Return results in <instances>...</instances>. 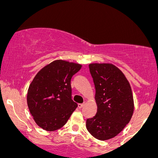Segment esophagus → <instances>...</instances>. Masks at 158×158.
<instances>
[{
  "instance_id": "1",
  "label": "esophagus",
  "mask_w": 158,
  "mask_h": 158,
  "mask_svg": "<svg viewBox=\"0 0 158 158\" xmlns=\"http://www.w3.org/2000/svg\"><path fill=\"white\" fill-rule=\"evenodd\" d=\"M83 106H84V104H82V103H79V104H78V107H79V108H81Z\"/></svg>"
}]
</instances>
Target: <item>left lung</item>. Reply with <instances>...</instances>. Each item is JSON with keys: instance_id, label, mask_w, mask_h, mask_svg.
<instances>
[{"instance_id": "obj_1", "label": "left lung", "mask_w": 158, "mask_h": 158, "mask_svg": "<svg viewBox=\"0 0 158 158\" xmlns=\"http://www.w3.org/2000/svg\"><path fill=\"white\" fill-rule=\"evenodd\" d=\"M95 85L97 112L86 121L90 134L99 140L113 138L131 120L134 99L129 82L118 68L112 64H89Z\"/></svg>"}]
</instances>
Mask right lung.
I'll use <instances>...</instances> for the list:
<instances>
[{
  "label": "right lung",
  "instance_id": "right-lung-1",
  "mask_svg": "<svg viewBox=\"0 0 158 158\" xmlns=\"http://www.w3.org/2000/svg\"><path fill=\"white\" fill-rule=\"evenodd\" d=\"M81 65L56 60L36 74L27 92V105L36 124L53 131L68 122L77 104L72 99L71 78Z\"/></svg>",
  "mask_w": 158,
  "mask_h": 158
}]
</instances>
